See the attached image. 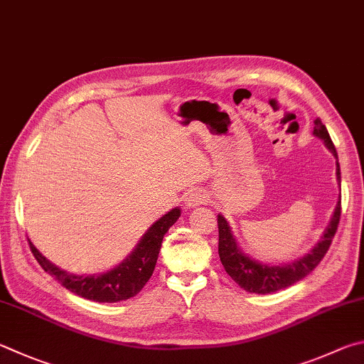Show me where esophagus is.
Segmentation results:
<instances>
[{"label":"esophagus","instance_id":"obj_1","mask_svg":"<svg viewBox=\"0 0 364 364\" xmlns=\"http://www.w3.org/2000/svg\"><path fill=\"white\" fill-rule=\"evenodd\" d=\"M208 200V197H207V194L203 193V191H200V189H194V191H191V193L186 196V207H189V208H194V207H197V205H202V203H205Z\"/></svg>","mask_w":364,"mask_h":364}]
</instances>
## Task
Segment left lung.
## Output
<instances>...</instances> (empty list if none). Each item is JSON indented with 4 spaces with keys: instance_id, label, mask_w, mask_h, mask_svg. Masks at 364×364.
Listing matches in <instances>:
<instances>
[{
    "instance_id": "8db88e82",
    "label": "left lung",
    "mask_w": 364,
    "mask_h": 364,
    "mask_svg": "<svg viewBox=\"0 0 364 364\" xmlns=\"http://www.w3.org/2000/svg\"><path fill=\"white\" fill-rule=\"evenodd\" d=\"M314 124V136L320 138V140L325 143V146L329 149V153L336 157V180H338L341 189V167L338 159V151H336L331 141V136L328 134V129L323 125L321 119H315ZM339 220L341 193L333 215L329 218L328 226L323 230L320 240L310 248L309 253L297 257V259L291 262L267 264L256 259V257L250 256L242 250L239 242L235 239V235L232 234V228L229 226L228 220L221 213H218V230H220L218 253H220V259L224 269H226V272L232 277V280L235 283H239L240 288L256 294L275 293L279 291V289L294 285L296 282L302 280L304 277H307L316 266H318L323 256L326 255L329 245H331L333 237L336 234V230H338Z\"/></svg>"
}]
</instances>
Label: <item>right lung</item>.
<instances>
[{"label": "right lung", "mask_w": 364, "mask_h": 364, "mask_svg": "<svg viewBox=\"0 0 364 364\" xmlns=\"http://www.w3.org/2000/svg\"><path fill=\"white\" fill-rule=\"evenodd\" d=\"M180 216V207L171 208L162 215L159 220L151 224V228L141 235L135 248L121 262L102 274L77 275L67 272V270L49 261L41 251L33 245L30 239L28 242L33 255L41 264V267L71 293L95 302H119L134 297L146 285V282L154 272L164 235L167 234V230L173 226Z\"/></svg>", "instance_id": "add662e5"}]
</instances>
